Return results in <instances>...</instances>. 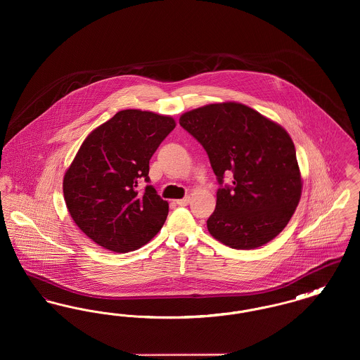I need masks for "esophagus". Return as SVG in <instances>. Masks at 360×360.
<instances>
[{
  "mask_svg": "<svg viewBox=\"0 0 360 360\" xmlns=\"http://www.w3.org/2000/svg\"><path fill=\"white\" fill-rule=\"evenodd\" d=\"M188 202H190V197H185V198H182V200H176V204L179 206L188 205Z\"/></svg>",
  "mask_w": 360,
  "mask_h": 360,
  "instance_id": "esophagus-1",
  "label": "esophagus"
}]
</instances>
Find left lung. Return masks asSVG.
<instances>
[{"label": "left lung", "instance_id": "left-lung-1", "mask_svg": "<svg viewBox=\"0 0 360 360\" xmlns=\"http://www.w3.org/2000/svg\"><path fill=\"white\" fill-rule=\"evenodd\" d=\"M184 129L205 148L221 185L206 225L236 250H254L278 236L300 202L302 179L294 143L274 121L239 103H209L181 116ZM232 172L231 187L223 175Z\"/></svg>", "mask_w": 360, "mask_h": 360}]
</instances>
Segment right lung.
Segmentation results:
<instances>
[{
	"label": "right lung",
	"instance_id": "obj_1",
	"mask_svg": "<svg viewBox=\"0 0 360 360\" xmlns=\"http://www.w3.org/2000/svg\"><path fill=\"white\" fill-rule=\"evenodd\" d=\"M175 128L170 116L125 109L86 137L63 178L70 216L87 238L113 252L147 244L169 214L150 182V159Z\"/></svg>",
	"mask_w": 360,
	"mask_h": 360
}]
</instances>
